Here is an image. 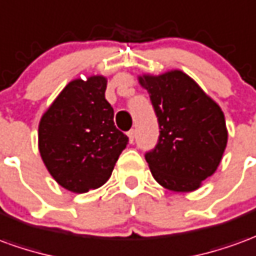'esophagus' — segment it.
I'll return each mask as SVG.
<instances>
[{
    "label": "esophagus",
    "mask_w": 256,
    "mask_h": 256,
    "mask_svg": "<svg viewBox=\"0 0 256 256\" xmlns=\"http://www.w3.org/2000/svg\"><path fill=\"white\" fill-rule=\"evenodd\" d=\"M128 140H130V142H133L134 137H136V130H134V128H132V130H128Z\"/></svg>",
    "instance_id": "esophagus-1"
}]
</instances>
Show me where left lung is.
I'll use <instances>...</instances> for the list:
<instances>
[{
    "label": "left lung",
    "mask_w": 256,
    "mask_h": 256,
    "mask_svg": "<svg viewBox=\"0 0 256 256\" xmlns=\"http://www.w3.org/2000/svg\"><path fill=\"white\" fill-rule=\"evenodd\" d=\"M138 82L158 118V142L146 152L154 178L168 190H196L215 173L228 144L220 106L180 70Z\"/></svg>",
    "instance_id": "left-lung-1"
}]
</instances>
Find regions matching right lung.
I'll return each mask as SVG.
<instances>
[{"label": "right lung", "instance_id": "obj_1", "mask_svg": "<svg viewBox=\"0 0 256 256\" xmlns=\"http://www.w3.org/2000/svg\"><path fill=\"white\" fill-rule=\"evenodd\" d=\"M105 90L102 76L73 80L40 120L42 162L58 184L73 192L101 187L128 142L114 123Z\"/></svg>", "mask_w": 256, "mask_h": 256}]
</instances>
